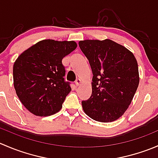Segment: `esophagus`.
Here are the masks:
<instances>
[{"instance_id":"obj_1","label":"esophagus","mask_w":158,"mask_h":158,"mask_svg":"<svg viewBox=\"0 0 158 158\" xmlns=\"http://www.w3.org/2000/svg\"><path fill=\"white\" fill-rule=\"evenodd\" d=\"M81 82H82V80H81L80 79H77L76 80V82H75V84H76V86H78V85H79L81 84Z\"/></svg>"}]
</instances>
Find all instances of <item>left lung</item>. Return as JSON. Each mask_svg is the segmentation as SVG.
<instances>
[{
	"label": "left lung",
	"mask_w": 158,
	"mask_h": 158,
	"mask_svg": "<svg viewBox=\"0 0 158 158\" xmlns=\"http://www.w3.org/2000/svg\"><path fill=\"white\" fill-rule=\"evenodd\" d=\"M79 45L93 74L92 95L82 102V109L97 122H114L128 109L138 89L136 59L130 50L109 39L85 40Z\"/></svg>",
	"instance_id": "1"
}]
</instances>
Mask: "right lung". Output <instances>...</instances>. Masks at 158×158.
<instances>
[{
    "label": "right lung",
    "instance_id": "1",
    "mask_svg": "<svg viewBox=\"0 0 158 158\" xmlns=\"http://www.w3.org/2000/svg\"><path fill=\"white\" fill-rule=\"evenodd\" d=\"M77 47L75 41L44 40L22 52L13 67L14 85L22 104L37 116L58 112L71 91L65 82L63 57Z\"/></svg>",
    "mask_w": 158,
    "mask_h": 158
}]
</instances>
